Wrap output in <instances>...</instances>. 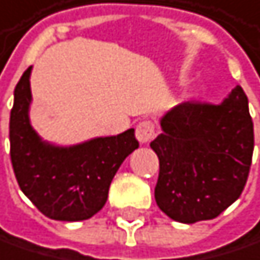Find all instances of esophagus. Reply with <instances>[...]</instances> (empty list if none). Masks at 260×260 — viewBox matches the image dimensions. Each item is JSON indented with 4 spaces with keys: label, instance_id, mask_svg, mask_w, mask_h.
I'll list each match as a JSON object with an SVG mask.
<instances>
[{
    "label": "esophagus",
    "instance_id": "34e87169",
    "mask_svg": "<svg viewBox=\"0 0 260 260\" xmlns=\"http://www.w3.org/2000/svg\"><path fill=\"white\" fill-rule=\"evenodd\" d=\"M154 138V124L151 121H141L136 125V139L141 144H146Z\"/></svg>",
    "mask_w": 260,
    "mask_h": 260
}]
</instances>
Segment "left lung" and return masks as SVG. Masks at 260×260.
I'll return each mask as SVG.
<instances>
[{
	"label": "left lung",
	"instance_id": "obj_1",
	"mask_svg": "<svg viewBox=\"0 0 260 260\" xmlns=\"http://www.w3.org/2000/svg\"><path fill=\"white\" fill-rule=\"evenodd\" d=\"M160 125L149 144L160 161L158 208L187 224L215 218L241 196L251 166L254 135L243 88L221 105H178Z\"/></svg>",
	"mask_w": 260,
	"mask_h": 260
}]
</instances>
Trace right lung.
Segmentation results:
<instances>
[{
    "instance_id": "right-lung-1",
    "label": "right lung",
    "mask_w": 260,
    "mask_h": 260,
    "mask_svg": "<svg viewBox=\"0 0 260 260\" xmlns=\"http://www.w3.org/2000/svg\"><path fill=\"white\" fill-rule=\"evenodd\" d=\"M31 70L17 82L10 114V157L17 184L52 220L91 218L105 207L121 163L139 146L135 128L70 146L43 141L29 121Z\"/></svg>"
}]
</instances>
